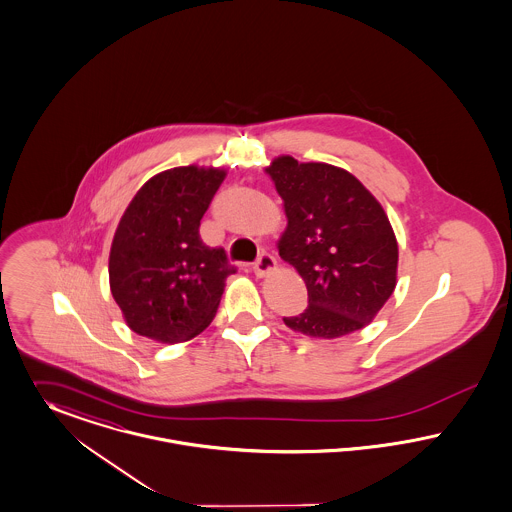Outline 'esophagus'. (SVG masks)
I'll return each instance as SVG.
<instances>
[{
    "mask_svg": "<svg viewBox=\"0 0 512 512\" xmlns=\"http://www.w3.org/2000/svg\"><path fill=\"white\" fill-rule=\"evenodd\" d=\"M253 271L259 278L269 276L271 272L276 271V259L272 257L271 253H261L259 259L255 261V265H253Z\"/></svg>",
    "mask_w": 512,
    "mask_h": 512,
    "instance_id": "esophagus-1",
    "label": "esophagus"
}]
</instances>
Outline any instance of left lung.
I'll return each mask as SVG.
<instances>
[{
	"mask_svg": "<svg viewBox=\"0 0 512 512\" xmlns=\"http://www.w3.org/2000/svg\"><path fill=\"white\" fill-rule=\"evenodd\" d=\"M265 172L288 218L280 257L307 286L309 305L286 327L340 338L369 325L396 288L398 243L387 212L356 176L325 162L276 156Z\"/></svg>",
	"mask_w": 512,
	"mask_h": 512,
	"instance_id": "obj_1",
	"label": "left lung"
}]
</instances>
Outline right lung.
Wrapping results in <instances>:
<instances>
[{"mask_svg": "<svg viewBox=\"0 0 512 512\" xmlns=\"http://www.w3.org/2000/svg\"><path fill=\"white\" fill-rule=\"evenodd\" d=\"M226 178L222 168L180 166L152 176L131 199L110 247V290L127 327L162 344L211 325L226 278L224 249L205 245L201 218Z\"/></svg>", "mask_w": 512, "mask_h": 512, "instance_id": "1", "label": "right lung"}]
</instances>
